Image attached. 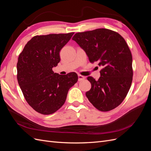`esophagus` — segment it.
Segmentation results:
<instances>
[{
	"label": "esophagus",
	"instance_id": "1",
	"mask_svg": "<svg viewBox=\"0 0 151 151\" xmlns=\"http://www.w3.org/2000/svg\"><path fill=\"white\" fill-rule=\"evenodd\" d=\"M85 79H86V77L84 76H83L81 75H78V81H82L84 80Z\"/></svg>",
	"mask_w": 151,
	"mask_h": 151
}]
</instances>
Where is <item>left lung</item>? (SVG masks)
I'll list each match as a JSON object with an SVG mask.
<instances>
[{
    "mask_svg": "<svg viewBox=\"0 0 151 151\" xmlns=\"http://www.w3.org/2000/svg\"><path fill=\"white\" fill-rule=\"evenodd\" d=\"M72 40L84 50L90 62L102 67L98 81L88 77L91 84L86 93L89 101L101 111L119 106L133 77L132 53L124 38L115 31L100 28L76 33Z\"/></svg>",
    "mask_w": 151,
    "mask_h": 151,
    "instance_id": "1",
    "label": "left lung"
}]
</instances>
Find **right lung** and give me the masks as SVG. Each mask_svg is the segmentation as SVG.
Instances as JSON below:
<instances>
[{"label": "right lung", "instance_id": "add662e5", "mask_svg": "<svg viewBox=\"0 0 151 151\" xmlns=\"http://www.w3.org/2000/svg\"><path fill=\"white\" fill-rule=\"evenodd\" d=\"M74 33L35 36L19 54L17 78L25 99L36 111L50 115L64 104L68 91L78 80L75 72L62 76L52 70L60 51Z\"/></svg>", "mask_w": 151, "mask_h": 151}]
</instances>
